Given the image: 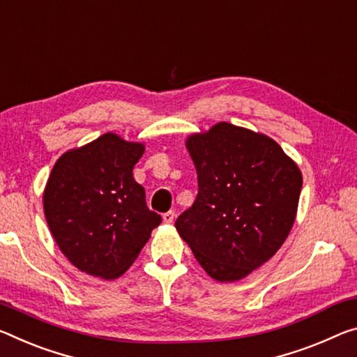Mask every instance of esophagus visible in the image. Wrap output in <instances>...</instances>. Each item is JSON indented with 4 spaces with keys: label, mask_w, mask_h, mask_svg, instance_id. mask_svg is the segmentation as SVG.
<instances>
[{
    "label": "esophagus",
    "mask_w": 357,
    "mask_h": 357,
    "mask_svg": "<svg viewBox=\"0 0 357 357\" xmlns=\"http://www.w3.org/2000/svg\"><path fill=\"white\" fill-rule=\"evenodd\" d=\"M163 222H167V224H172L173 220H174V211H167V213H163Z\"/></svg>",
    "instance_id": "esophagus-1"
}]
</instances>
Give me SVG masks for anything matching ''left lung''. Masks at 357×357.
Listing matches in <instances>:
<instances>
[{
	"label": "left lung",
	"instance_id": "8db88e82",
	"mask_svg": "<svg viewBox=\"0 0 357 357\" xmlns=\"http://www.w3.org/2000/svg\"><path fill=\"white\" fill-rule=\"evenodd\" d=\"M185 148L199 194L174 225L211 278L238 281L289 235L302 173L276 141L227 122L190 135Z\"/></svg>",
	"mask_w": 357,
	"mask_h": 357
}]
</instances>
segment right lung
I'll return each instance as SVG.
<instances>
[{"label":"right lung","mask_w":357,"mask_h":357,"mask_svg":"<svg viewBox=\"0 0 357 357\" xmlns=\"http://www.w3.org/2000/svg\"><path fill=\"white\" fill-rule=\"evenodd\" d=\"M143 152L144 144L105 133L54 165L44 214L60 251L81 271L103 280L126 273L162 222L133 178Z\"/></svg>","instance_id":"obj_1"}]
</instances>
